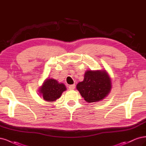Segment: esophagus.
<instances>
[{"mask_svg":"<svg viewBox=\"0 0 146 146\" xmlns=\"http://www.w3.org/2000/svg\"><path fill=\"white\" fill-rule=\"evenodd\" d=\"M68 88L70 90H74L75 88V84H73V85H70L68 86Z\"/></svg>","mask_w":146,"mask_h":146,"instance_id":"esophagus-1","label":"esophagus"}]
</instances>
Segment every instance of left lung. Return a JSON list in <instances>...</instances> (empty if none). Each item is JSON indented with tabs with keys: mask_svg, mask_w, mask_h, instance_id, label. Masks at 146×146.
<instances>
[{
	"mask_svg": "<svg viewBox=\"0 0 146 146\" xmlns=\"http://www.w3.org/2000/svg\"><path fill=\"white\" fill-rule=\"evenodd\" d=\"M76 88L87 102H95L103 100L111 90V79L105 70H88L82 82Z\"/></svg>",
	"mask_w": 146,
	"mask_h": 146,
	"instance_id": "left-lung-1",
	"label": "left lung"
}]
</instances>
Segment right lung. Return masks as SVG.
Wrapping results in <instances>:
<instances>
[{"mask_svg": "<svg viewBox=\"0 0 146 146\" xmlns=\"http://www.w3.org/2000/svg\"><path fill=\"white\" fill-rule=\"evenodd\" d=\"M66 89L64 84L59 83L54 79H47L39 88V93L44 100L53 102L59 98Z\"/></svg>", "mask_w": 146, "mask_h": 146, "instance_id": "obj_1", "label": "right lung"}]
</instances>
